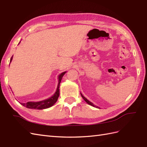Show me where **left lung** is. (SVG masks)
I'll return each mask as SVG.
<instances>
[{
	"instance_id": "1",
	"label": "left lung",
	"mask_w": 147,
	"mask_h": 147,
	"mask_svg": "<svg viewBox=\"0 0 147 147\" xmlns=\"http://www.w3.org/2000/svg\"><path fill=\"white\" fill-rule=\"evenodd\" d=\"M81 95H82V98L84 99V100H85V101L87 103V104H88L89 105H92V106H93V107H95V106L94 105H93V103H92L91 102H90L89 100H88V99H86L85 97V96H84L82 94V93H81ZM96 107H97V106H96Z\"/></svg>"
}]
</instances>
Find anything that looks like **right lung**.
Returning <instances> with one entry per match:
<instances>
[{"label":"right lung","mask_w":147,"mask_h":147,"mask_svg":"<svg viewBox=\"0 0 147 147\" xmlns=\"http://www.w3.org/2000/svg\"><path fill=\"white\" fill-rule=\"evenodd\" d=\"M12 60V57L11 58V61ZM66 73V72H63L61 74H60L58 76L59 79V83L57 85V90L55 93L51 97H50L47 99H45L44 100L40 101V102H28L27 103H21V105H23L24 107H26L28 109H38V110H42V109H47L52 107L55 103L57 101V99L59 96V86H60V83L61 82V80L63 77L64 74Z\"/></svg>","instance_id":"1"}]
</instances>
